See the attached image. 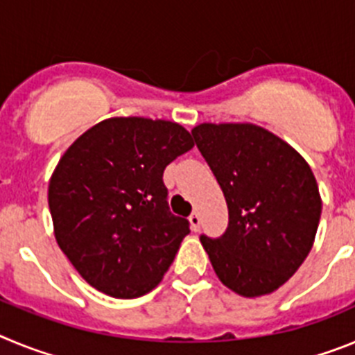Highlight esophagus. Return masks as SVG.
Instances as JSON below:
<instances>
[{
	"instance_id": "1",
	"label": "esophagus",
	"mask_w": 355,
	"mask_h": 355,
	"mask_svg": "<svg viewBox=\"0 0 355 355\" xmlns=\"http://www.w3.org/2000/svg\"><path fill=\"white\" fill-rule=\"evenodd\" d=\"M188 220H190V227H192V231H196V233H197V231H199V227H200V216H199V213H192Z\"/></svg>"
}]
</instances>
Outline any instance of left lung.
Instances as JSON below:
<instances>
[{
	"instance_id": "8db88e82",
	"label": "left lung",
	"mask_w": 355,
	"mask_h": 355,
	"mask_svg": "<svg viewBox=\"0 0 355 355\" xmlns=\"http://www.w3.org/2000/svg\"><path fill=\"white\" fill-rule=\"evenodd\" d=\"M192 135L229 209L220 238L200 236L216 277L241 297L272 293L315 241L322 199L311 167L290 144L249 122H205Z\"/></svg>"
}]
</instances>
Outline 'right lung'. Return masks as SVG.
<instances>
[{
  "label": "right lung",
  "instance_id": "add662e5",
  "mask_svg": "<svg viewBox=\"0 0 355 355\" xmlns=\"http://www.w3.org/2000/svg\"><path fill=\"white\" fill-rule=\"evenodd\" d=\"M193 147L178 122L112 117L71 144L49 180L55 238L78 274L115 299L159 284L190 233L172 215L163 171Z\"/></svg>",
  "mask_w": 355,
  "mask_h": 355
}]
</instances>
